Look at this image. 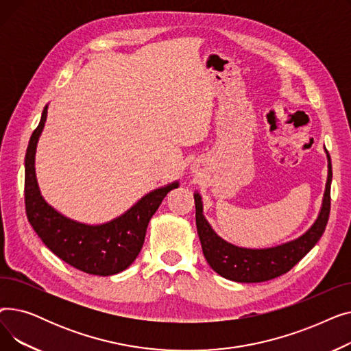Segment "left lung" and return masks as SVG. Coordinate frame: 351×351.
<instances>
[{"mask_svg": "<svg viewBox=\"0 0 351 351\" xmlns=\"http://www.w3.org/2000/svg\"><path fill=\"white\" fill-rule=\"evenodd\" d=\"M331 176L333 172L328 156V176L323 206L315 225L296 241L270 249H243L225 242L213 232L205 216L202 215V200L199 193H195L197 234L210 267L222 278L239 283H261L287 273L315 247L324 233L330 216Z\"/></svg>", "mask_w": 351, "mask_h": 351, "instance_id": "1", "label": "left lung"}]
</instances>
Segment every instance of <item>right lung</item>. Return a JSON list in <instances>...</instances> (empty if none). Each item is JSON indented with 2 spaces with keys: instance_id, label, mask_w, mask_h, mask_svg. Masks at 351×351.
Here are the masks:
<instances>
[{
  "instance_id": "1",
  "label": "right lung",
  "mask_w": 351,
  "mask_h": 351,
  "mask_svg": "<svg viewBox=\"0 0 351 351\" xmlns=\"http://www.w3.org/2000/svg\"><path fill=\"white\" fill-rule=\"evenodd\" d=\"M44 108L40 125L31 135L25 154V212L32 229L61 261L88 274L110 276L132 265L139 254L151 217L163 197L178 182L143 196L138 204L112 222L88 226L66 219L43 199L35 178V147L47 119Z\"/></svg>"
}]
</instances>
